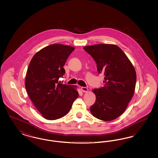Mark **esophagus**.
<instances>
[{"instance_id":"1","label":"esophagus","mask_w":158,"mask_h":158,"mask_svg":"<svg viewBox=\"0 0 158 158\" xmlns=\"http://www.w3.org/2000/svg\"><path fill=\"white\" fill-rule=\"evenodd\" d=\"M81 89H82L83 92H87L88 91V89L87 88H86V87H82Z\"/></svg>"}]
</instances>
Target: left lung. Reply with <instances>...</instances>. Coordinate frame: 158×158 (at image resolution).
I'll return each mask as SVG.
<instances>
[{
	"instance_id": "1",
	"label": "left lung",
	"mask_w": 158,
	"mask_h": 158,
	"mask_svg": "<svg viewBox=\"0 0 158 158\" xmlns=\"http://www.w3.org/2000/svg\"><path fill=\"white\" fill-rule=\"evenodd\" d=\"M83 49L95 61L98 73L105 76L104 86L92 90L96 101L90 112L99 120H113L124 112L134 95L135 69L117 45L99 44Z\"/></svg>"
}]
</instances>
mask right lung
<instances>
[{
	"instance_id": "obj_1",
	"label": "right lung",
	"mask_w": 158,
	"mask_h": 158,
	"mask_svg": "<svg viewBox=\"0 0 158 158\" xmlns=\"http://www.w3.org/2000/svg\"><path fill=\"white\" fill-rule=\"evenodd\" d=\"M75 50L69 45L55 44L36 53L29 64L25 88L38 111L47 120H54L65 116L79 96L76 88L59 83L65 73L63 66Z\"/></svg>"
}]
</instances>
